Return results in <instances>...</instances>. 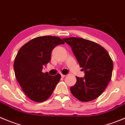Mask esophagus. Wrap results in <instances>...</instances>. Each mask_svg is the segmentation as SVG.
Instances as JSON below:
<instances>
[{"label":"esophagus","mask_w":125,"mask_h":125,"mask_svg":"<svg viewBox=\"0 0 125 125\" xmlns=\"http://www.w3.org/2000/svg\"><path fill=\"white\" fill-rule=\"evenodd\" d=\"M66 77V75L64 74H62V73H61V77H62V78H64V77Z\"/></svg>","instance_id":"34e87169"}]
</instances>
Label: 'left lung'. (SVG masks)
<instances>
[{
	"label": "left lung",
	"instance_id": "obj_1",
	"mask_svg": "<svg viewBox=\"0 0 125 125\" xmlns=\"http://www.w3.org/2000/svg\"><path fill=\"white\" fill-rule=\"evenodd\" d=\"M72 48L75 56L85 72L83 78L76 77L71 93L77 99L88 102L96 99L105 90L112 75L113 61L100 45L83 38L63 39Z\"/></svg>",
	"mask_w": 125,
	"mask_h": 125
}]
</instances>
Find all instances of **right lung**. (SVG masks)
I'll list each match as a JSON object with an SVG mask.
<instances>
[{"instance_id":"obj_1","label":"right lung","mask_w":125,"mask_h":125,"mask_svg":"<svg viewBox=\"0 0 125 125\" xmlns=\"http://www.w3.org/2000/svg\"><path fill=\"white\" fill-rule=\"evenodd\" d=\"M63 43L58 37L41 36L31 40L19 50L13 65L15 76L25 94L33 101L48 99L60 80L59 73L51 76L42 69L51 60L53 48Z\"/></svg>"}]
</instances>
